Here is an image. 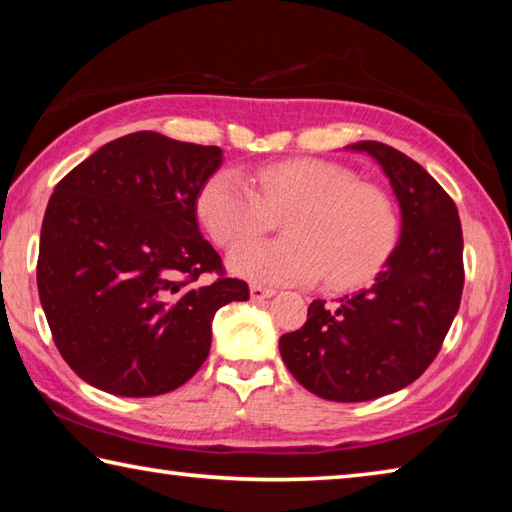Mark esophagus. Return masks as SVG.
Returning <instances> with one entry per match:
<instances>
[{
  "mask_svg": "<svg viewBox=\"0 0 512 512\" xmlns=\"http://www.w3.org/2000/svg\"><path fill=\"white\" fill-rule=\"evenodd\" d=\"M271 296H275V291L268 287H262V284H253V287H250V298L253 300H266Z\"/></svg>",
  "mask_w": 512,
  "mask_h": 512,
  "instance_id": "1",
  "label": "esophagus"
}]
</instances>
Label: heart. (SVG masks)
Wrapping results in <instances>:
<instances>
[{"label":"heart","instance_id":"obj_1","mask_svg":"<svg viewBox=\"0 0 512 512\" xmlns=\"http://www.w3.org/2000/svg\"><path fill=\"white\" fill-rule=\"evenodd\" d=\"M196 212L216 246H239L228 259L232 271L262 284L323 277L327 289L361 287L379 273L400 237V214L386 189L318 158L266 164L253 183L239 171H216L198 192ZM273 215L288 216V239L247 245L270 227Z\"/></svg>","mask_w":512,"mask_h":512}]
</instances>
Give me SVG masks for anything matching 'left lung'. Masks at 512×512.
I'll return each instance as SVG.
<instances>
[{
	"mask_svg": "<svg viewBox=\"0 0 512 512\" xmlns=\"http://www.w3.org/2000/svg\"><path fill=\"white\" fill-rule=\"evenodd\" d=\"M375 158L402 207V237L370 289L327 305L280 336L284 366L323 400L366 402L409 386L431 366L461 305L463 230L443 187L409 155L352 144Z\"/></svg>",
	"mask_w": 512,
	"mask_h": 512,
	"instance_id": "obj_1",
	"label": "left lung"
}]
</instances>
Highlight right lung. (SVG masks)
Masks as SVG:
<instances>
[{
  "label": "right lung",
  "mask_w": 512,
  "mask_h": 512,
  "mask_svg": "<svg viewBox=\"0 0 512 512\" xmlns=\"http://www.w3.org/2000/svg\"><path fill=\"white\" fill-rule=\"evenodd\" d=\"M219 164V146L140 131L56 185L38 293L60 357L83 381L126 397L169 393L210 354L216 311L248 300L198 230L196 198Z\"/></svg>",
  "instance_id": "1"
}]
</instances>
